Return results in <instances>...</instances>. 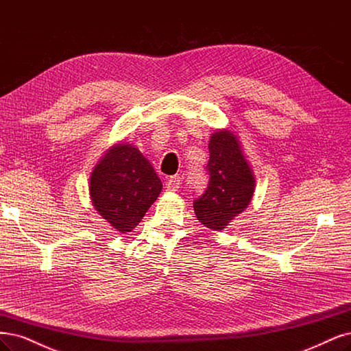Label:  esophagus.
<instances>
[{
	"instance_id": "34e87169",
	"label": "esophagus",
	"mask_w": 351,
	"mask_h": 351,
	"mask_svg": "<svg viewBox=\"0 0 351 351\" xmlns=\"http://www.w3.org/2000/svg\"><path fill=\"white\" fill-rule=\"evenodd\" d=\"M180 186H181V178L178 176H174V177L168 178L167 184H165L167 190H170V191H177L180 189Z\"/></svg>"
}]
</instances>
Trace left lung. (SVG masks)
I'll return each instance as SVG.
<instances>
[{"label":"left lung","instance_id":"obj_1","mask_svg":"<svg viewBox=\"0 0 351 351\" xmlns=\"http://www.w3.org/2000/svg\"><path fill=\"white\" fill-rule=\"evenodd\" d=\"M209 183L193 202L197 221L213 231H222L250 204L256 180L238 138L231 130H217L209 141Z\"/></svg>","mask_w":351,"mask_h":351}]
</instances>
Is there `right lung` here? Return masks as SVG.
<instances>
[{"label": "right lung", "instance_id": "1", "mask_svg": "<svg viewBox=\"0 0 351 351\" xmlns=\"http://www.w3.org/2000/svg\"><path fill=\"white\" fill-rule=\"evenodd\" d=\"M161 189L151 162L130 143H116L107 149L90 177L94 209L122 234L136 228Z\"/></svg>", "mask_w": 351, "mask_h": 351}]
</instances>
